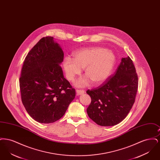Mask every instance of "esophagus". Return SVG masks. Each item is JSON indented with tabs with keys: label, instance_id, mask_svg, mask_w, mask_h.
Segmentation results:
<instances>
[{
	"label": "esophagus",
	"instance_id": "obj_1",
	"mask_svg": "<svg viewBox=\"0 0 160 160\" xmlns=\"http://www.w3.org/2000/svg\"><path fill=\"white\" fill-rule=\"evenodd\" d=\"M77 95H82L84 93V91L83 90H76Z\"/></svg>",
	"mask_w": 160,
	"mask_h": 160
}]
</instances>
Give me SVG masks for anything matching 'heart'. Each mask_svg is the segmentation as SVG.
Wrapping results in <instances>:
<instances>
[{
  "mask_svg": "<svg viewBox=\"0 0 160 160\" xmlns=\"http://www.w3.org/2000/svg\"><path fill=\"white\" fill-rule=\"evenodd\" d=\"M114 53L106 48L93 47L79 50L72 54V59L66 58L63 68L69 81H73L84 69L86 76L77 82L78 86H86L91 82L99 85L104 83L112 73L116 64Z\"/></svg>",
  "mask_w": 160,
  "mask_h": 160,
  "instance_id": "obj_1",
  "label": "heart"
}]
</instances>
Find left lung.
I'll list each match as a JSON object with an SVG mask.
<instances>
[{
	"instance_id": "1",
	"label": "left lung",
	"mask_w": 160,
	"mask_h": 160,
	"mask_svg": "<svg viewBox=\"0 0 160 160\" xmlns=\"http://www.w3.org/2000/svg\"><path fill=\"white\" fill-rule=\"evenodd\" d=\"M114 73L101 86L86 91L92 99L87 113L103 127L122 122L129 113L137 93L138 77L129 57L122 58Z\"/></svg>"
}]
</instances>
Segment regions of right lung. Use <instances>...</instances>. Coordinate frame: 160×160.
Listing matches in <instances>:
<instances>
[{
	"mask_svg": "<svg viewBox=\"0 0 160 160\" xmlns=\"http://www.w3.org/2000/svg\"><path fill=\"white\" fill-rule=\"evenodd\" d=\"M63 52L52 37L41 38L26 56L20 77L22 100L36 121L60 119L76 96L60 66Z\"/></svg>",
	"mask_w": 160,
	"mask_h": 160,
	"instance_id": "right-lung-1",
	"label": "right lung"
}]
</instances>
